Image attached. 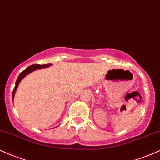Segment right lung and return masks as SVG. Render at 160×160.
<instances>
[{
    "instance_id": "1",
    "label": "right lung",
    "mask_w": 160,
    "mask_h": 160,
    "mask_svg": "<svg viewBox=\"0 0 160 160\" xmlns=\"http://www.w3.org/2000/svg\"><path fill=\"white\" fill-rule=\"evenodd\" d=\"M51 65H52V64H51V63H48V64H43V65L33 64V65H31V66H29V67H27V68L24 69V71H22V72L19 74V76H18V78H17V80H16V85H15L14 89H13V91H12V100H13V98H14V95H15V93H16V91L17 88H18V84H19V82H21V80H22V78H23L24 77L26 76V75L29 74L30 72H31L32 71L35 70V69L46 68V67H49V66H51Z\"/></svg>"
}]
</instances>
